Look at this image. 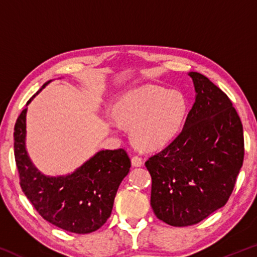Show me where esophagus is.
<instances>
[{"instance_id": "obj_1", "label": "esophagus", "mask_w": 257, "mask_h": 257, "mask_svg": "<svg viewBox=\"0 0 257 257\" xmlns=\"http://www.w3.org/2000/svg\"><path fill=\"white\" fill-rule=\"evenodd\" d=\"M132 163H133L134 167H142L143 160H142V158H139V156H133Z\"/></svg>"}]
</instances>
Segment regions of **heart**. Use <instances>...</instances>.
<instances>
[{
    "label": "heart",
    "instance_id": "heart-1",
    "mask_svg": "<svg viewBox=\"0 0 257 257\" xmlns=\"http://www.w3.org/2000/svg\"><path fill=\"white\" fill-rule=\"evenodd\" d=\"M186 114L184 95L154 85L130 89L113 105L115 120L132 127L133 141L144 150H158L171 143L180 133Z\"/></svg>",
    "mask_w": 257,
    "mask_h": 257
}]
</instances>
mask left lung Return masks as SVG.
Returning a JSON list of instances; mask_svg holds the SVG:
<instances>
[{
    "instance_id": "8db88e82",
    "label": "left lung",
    "mask_w": 257,
    "mask_h": 257,
    "mask_svg": "<svg viewBox=\"0 0 257 257\" xmlns=\"http://www.w3.org/2000/svg\"><path fill=\"white\" fill-rule=\"evenodd\" d=\"M195 102L181 133L146 161L151 205L173 227L193 225L225 205L243 161V133L232 103L202 73L190 71Z\"/></svg>"
}]
</instances>
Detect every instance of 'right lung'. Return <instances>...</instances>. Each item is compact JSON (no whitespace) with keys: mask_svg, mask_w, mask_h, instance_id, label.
<instances>
[{"mask_svg":"<svg viewBox=\"0 0 257 257\" xmlns=\"http://www.w3.org/2000/svg\"><path fill=\"white\" fill-rule=\"evenodd\" d=\"M50 81L27 102L49 85ZM26 115L15 125V158L20 186L29 202L55 227L75 233L96 231L110 217L116 191L129 173V156L122 149L99 151L66 176H46L35 167L26 149Z\"/></svg>","mask_w":257,"mask_h":257,"instance_id":"right-lung-1","label":"right lung"}]
</instances>
